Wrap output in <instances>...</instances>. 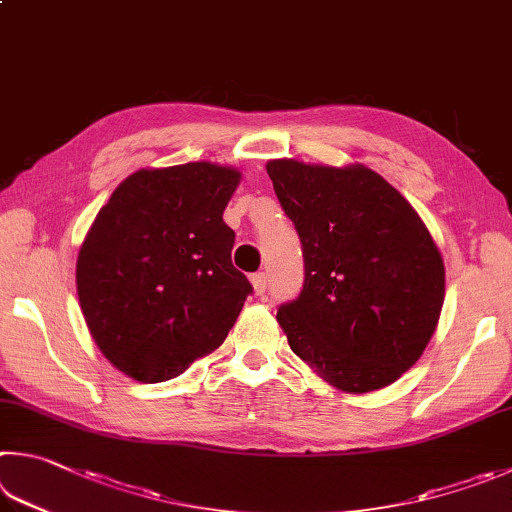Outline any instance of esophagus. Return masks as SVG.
Here are the masks:
<instances>
[{
  "mask_svg": "<svg viewBox=\"0 0 512 512\" xmlns=\"http://www.w3.org/2000/svg\"><path fill=\"white\" fill-rule=\"evenodd\" d=\"M250 284H253L255 295H264L266 293V275L264 273H255L250 277Z\"/></svg>",
  "mask_w": 512,
  "mask_h": 512,
  "instance_id": "1",
  "label": "esophagus"
}]
</instances>
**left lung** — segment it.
<instances>
[{
    "mask_svg": "<svg viewBox=\"0 0 512 512\" xmlns=\"http://www.w3.org/2000/svg\"><path fill=\"white\" fill-rule=\"evenodd\" d=\"M302 241L304 286L277 322L288 347L331 387L367 394L423 356L445 297L430 230L369 167L266 163Z\"/></svg>",
    "mask_w": 512,
    "mask_h": 512,
    "instance_id": "obj_1",
    "label": "left lung"
}]
</instances>
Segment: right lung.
<instances>
[{
    "label": "right lung",
    "instance_id": "1",
    "mask_svg": "<svg viewBox=\"0 0 512 512\" xmlns=\"http://www.w3.org/2000/svg\"><path fill=\"white\" fill-rule=\"evenodd\" d=\"M237 167H143L91 224L76 286L91 338L138 383H163L221 347L253 286L232 266L224 210Z\"/></svg>",
    "mask_w": 512,
    "mask_h": 512
}]
</instances>
